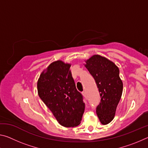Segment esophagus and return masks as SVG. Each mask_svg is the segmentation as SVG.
Masks as SVG:
<instances>
[{
	"instance_id": "esophagus-1",
	"label": "esophagus",
	"mask_w": 148,
	"mask_h": 148,
	"mask_svg": "<svg viewBox=\"0 0 148 148\" xmlns=\"http://www.w3.org/2000/svg\"><path fill=\"white\" fill-rule=\"evenodd\" d=\"M82 95H83L84 96H86V91H83V92H82Z\"/></svg>"
}]
</instances>
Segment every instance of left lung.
Here are the masks:
<instances>
[{"label": "left lung", "instance_id": "8db88e82", "mask_svg": "<svg viewBox=\"0 0 148 148\" xmlns=\"http://www.w3.org/2000/svg\"><path fill=\"white\" fill-rule=\"evenodd\" d=\"M86 62L85 66L94 77L101 98L97 107V116L102 125H107L114 118L123 92V86L119 68L99 55H94Z\"/></svg>", "mask_w": 148, "mask_h": 148}]
</instances>
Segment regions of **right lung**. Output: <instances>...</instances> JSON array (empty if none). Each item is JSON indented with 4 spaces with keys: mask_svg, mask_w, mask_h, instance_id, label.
Masks as SVG:
<instances>
[{
    "mask_svg": "<svg viewBox=\"0 0 148 148\" xmlns=\"http://www.w3.org/2000/svg\"><path fill=\"white\" fill-rule=\"evenodd\" d=\"M71 66L61 60L51 62L37 82L40 98L65 127L79 125L85 110L83 97L76 89Z\"/></svg>",
    "mask_w": 148,
    "mask_h": 148,
    "instance_id": "add662e5",
    "label": "right lung"
}]
</instances>
